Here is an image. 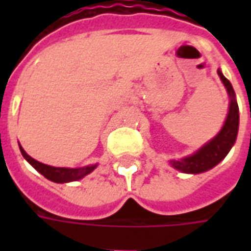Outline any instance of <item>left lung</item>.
Listing matches in <instances>:
<instances>
[{
	"instance_id": "left-lung-1",
	"label": "left lung",
	"mask_w": 251,
	"mask_h": 251,
	"mask_svg": "<svg viewBox=\"0 0 251 251\" xmlns=\"http://www.w3.org/2000/svg\"><path fill=\"white\" fill-rule=\"evenodd\" d=\"M218 75L225 84L227 94L230 97L228 114H227L225 125L221 131L211 141L200 148L198 152H195L188 157L181 158V160L171 161V165L175 169L181 171L184 174H201V172L214 168L216 164H219L226 157L227 153L230 152V149L237 140L238 126H239V110H238L235 93H234L231 83L228 82V79L223 76L221 70H218Z\"/></svg>"
}]
</instances>
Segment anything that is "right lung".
I'll list each match as a JSON object with an SVG mask.
<instances>
[{"mask_svg":"<svg viewBox=\"0 0 251 251\" xmlns=\"http://www.w3.org/2000/svg\"><path fill=\"white\" fill-rule=\"evenodd\" d=\"M20 151L23 153L24 158L28 163L33 167V168L40 172L44 177H47L51 181L55 183H70V181H76V180L83 179L86 175L90 172H93L97 165H88V167H83V168H57V167H51V165H47L40 161H37L35 158H32L25 152L23 147L20 145Z\"/></svg>","mask_w":251,"mask_h":251,"instance_id":"1","label":"right lung"}]
</instances>
